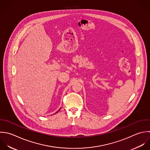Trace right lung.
Listing matches in <instances>:
<instances>
[{
    "instance_id": "obj_1",
    "label": "right lung",
    "mask_w": 150,
    "mask_h": 150,
    "mask_svg": "<svg viewBox=\"0 0 150 150\" xmlns=\"http://www.w3.org/2000/svg\"><path fill=\"white\" fill-rule=\"evenodd\" d=\"M56 112V113H57V112Z\"/></svg>"
}]
</instances>
